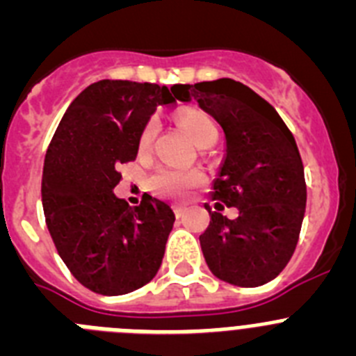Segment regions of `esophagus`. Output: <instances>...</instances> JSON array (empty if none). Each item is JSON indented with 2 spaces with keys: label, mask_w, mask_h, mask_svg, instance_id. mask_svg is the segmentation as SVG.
Returning <instances> with one entry per match:
<instances>
[{
  "label": "esophagus",
  "mask_w": 356,
  "mask_h": 356,
  "mask_svg": "<svg viewBox=\"0 0 356 356\" xmlns=\"http://www.w3.org/2000/svg\"><path fill=\"white\" fill-rule=\"evenodd\" d=\"M184 212H185V207L175 205V213H176V217H181V216H184Z\"/></svg>",
  "instance_id": "esophagus-1"
}]
</instances>
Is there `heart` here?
<instances>
[{"instance_id": "obj_1", "label": "heart", "mask_w": 356, "mask_h": 356, "mask_svg": "<svg viewBox=\"0 0 356 356\" xmlns=\"http://www.w3.org/2000/svg\"><path fill=\"white\" fill-rule=\"evenodd\" d=\"M178 121L184 130L191 135V139L200 146L207 137L217 134V124L207 112L197 108L181 110ZM159 118H149L139 135V149L147 151L159 134ZM205 181V175L197 169H178V168H160L149 178V188L159 196L181 197Z\"/></svg>"}]
</instances>
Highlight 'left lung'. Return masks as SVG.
Listing matches in <instances>:
<instances>
[{"label":"left lung","mask_w":356,"mask_h":356,"mask_svg":"<svg viewBox=\"0 0 356 356\" xmlns=\"http://www.w3.org/2000/svg\"><path fill=\"white\" fill-rule=\"evenodd\" d=\"M180 102L196 99L226 137V153L213 180L217 210L237 207V219L212 212L200 235L210 271L238 287L275 280L291 260L300 238L307 185L291 130L269 103L241 81L221 78L172 85Z\"/></svg>","instance_id":"left-lung-1"}]
</instances>
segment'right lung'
Listing matches in <instances>:
<instances>
[{
  "mask_svg": "<svg viewBox=\"0 0 356 356\" xmlns=\"http://www.w3.org/2000/svg\"><path fill=\"white\" fill-rule=\"evenodd\" d=\"M168 87L99 80L65 110L42 171V207L60 259L83 287L121 296L153 280L175 222L171 207L144 194L130 207L112 193L118 168L135 160L139 135Z\"/></svg>",
  "mask_w": 356,
  "mask_h": 356,
  "instance_id": "obj_1",
  "label": "right lung"
}]
</instances>
